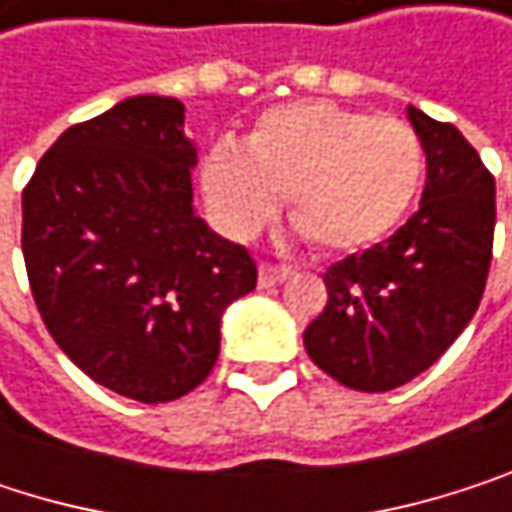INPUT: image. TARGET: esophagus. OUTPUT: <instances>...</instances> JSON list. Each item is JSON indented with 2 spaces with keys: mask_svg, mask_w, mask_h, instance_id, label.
Returning <instances> with one entry per match:
<instances>
[{
  "mask_svg": "<svg viewBox=\"0 0 512 512\" xmlns=\"http://www.w3.org/2000/svg\"><path fill=\"white\" fill-rule=\"evenodd\" d=\"M285 279H291V267H276V264H261V288H276Z\"/></svg>",
  "mask_w": 512,
  "mask_h": 512,
  "instance_id": "34e87169",
  "label": "esophagus"
}]
</instances>
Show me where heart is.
<instances>
[{"instance_id": "obj_1", "label": "heart", "mask_w": 512, "mask_h": 512, "mask_svg": "<svg viewBox=\"0 0 512 512\" xmlns=\"http://www.w3.org/2000/svg\"><path fill=\"white\" fill-rule=\"evenodd\" d=\"M426 170L420 134L393 116L336 101L267 110L245 146L218 140L200 170L215 224L251 239L279 209L324 251L345 254L387 239L408 215Z\"/></svg>"}]
</instances>
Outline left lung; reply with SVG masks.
I'll return each instance as SVG.
<instances>
[{"label": "left lung", "mask_w": 512, "mask_h": 512, "mask_svg": "<svg viewBox=\"0 0 512 512\" xmlns=\"http://www.w3.org/2000/svg\"><path fill=\"white\" fill-rule=\"evenodd\" d=\"M408 119L426 149L420 209L324 273L327 306L303 333L312 363L363 393L426 372L474 318L492 264L495 176L456 125L417 107Z\"/></svg>", "instance_id": "left-lung-1"}]
</instances>
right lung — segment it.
<instances>
[{
  "instance_id": "1",
  "label": "right lung",
  "mask_w": 512,
  "mask_h": 512,
  "mask_svg": "<svg viewBox=\"0 0 512 512\" xmlns=\"http://www.w3.org/2000/svg\"><path fill=\"white\" fill-rule=\"evenodd\" d=\"M176 98L134 95L77 122L23 188V261L44 327L95 384L173 402L218 360L251 254L191 206L194 143Z\"/></svg>"
}]
</instances>
